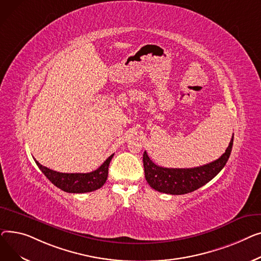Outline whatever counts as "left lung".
<instances>
[{"mask_svg": "<svg viewBox=\"0 0 261 261\" xmlns=\"http://www.w3.org/2000/svg\"><path fill=\"white\" fill-rule=\"evenodd\" d=\"M233 140L234 134L231 142L220 158L193 168H167L159 166L152 162L147 156V152L144 151L143 166L145 179L151 189L161 193L183 195L194 192L206 185L224 167L231 155Z\"/></svg>", "mask_w": 261, "mask_h": 261, "instance_id": "obj_1", "label": "left lung"}]
</instances>
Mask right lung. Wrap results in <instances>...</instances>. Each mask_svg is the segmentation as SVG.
<instances>
[{
    "label": "right lung",
    "instance_id": "add662e5",
    "mask_svg": "<svg viewBox=\"0 0 261 261\" xmlns=\"http://www.w3.org/2000/svg\"><path fill=\"white\" fill-rule=\"evenodd\" d=\"M113 157L114 154L107 158L104 161V163L99 168H97L96 171L86 174L59 173L50 170L48 167L43 166L36 159L35 161L38 167L42 171V173L46 176V178H47L57 188L67 193L82 194L96 191L100 189L102 186H104L107 176H109V166Z\"/></svg>",
    "mask_w": 261,
    "mask_h": 261
}]
</instances>
